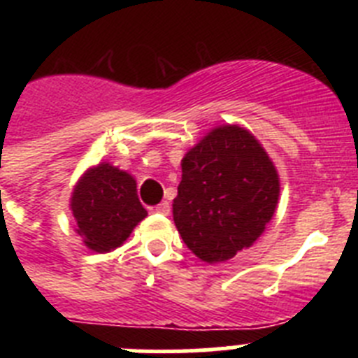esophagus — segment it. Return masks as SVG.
Masks as SVG:
<instances>
[{"mask_svg": "<svg viewBox=\"0 0 358 358\" xmlns=\"http://www.w3.org/2000/svg\"><path fill=\"white\" fill-rule=\"evenodd\" d=\"M156 211H157V213H161V215H169L170 213V204L166 201L159 202V204L156 206Z\"/></svg>", "mask_w": 358, "mask_h": 358, "instance_id": "1", "label": "esophagus"}]
</instances>
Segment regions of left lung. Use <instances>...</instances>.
Masks as SVG:
<instances>
[{"mask_svg":"<svg viewBox=\"0 0 358 358\" xmlns=\"http://www.w3.org/2000/svg\"><path fill=\"white\" fill-rule=\"evenodd\" d=\"M173 222L188 249L208 264L251 248L273 218L280 179L255 136L217 127L182 157Z\"/></svg>","mask_w":358,"mask_h":358,"instance_id":"left-lung-1","label":"left lung"}]
</instances>
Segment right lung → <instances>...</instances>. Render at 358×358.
<instances>
[{
  "label": "right lung",
  "mask_w": 358,
  "mask_h": 358,
  "mask_svg": "<svg viewBox=\"0 0 358 358\" xmlns=\"http://www.w3.org/2000/svg\"><path fill=\"white\" fill-rule=\"evenodd\" d=\"M77 233L94 252L120 248L134 226L147 217L136 181L109 163L98 164L78 181L71 197Z\"/></svg>",
  "instance_id": "obj_1"
}]
</instances>
